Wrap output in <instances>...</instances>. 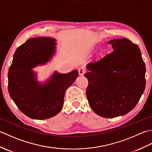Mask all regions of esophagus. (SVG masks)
I'll return each mask as SVG.
<instances>
[{
	"mask_svg": "<svg viewBox=\"0 0 152 152\" xmlns=\"http://www.w3.org/2000/svg\"><path fill=\"white\" fill-rule=\"evenodd\" d=\"M78 72H79V74L80 76H83V74H84V73L86 72V70L84 68L81 67L78 69Z\"/></svg>",
	"mask_w": 152,
	"mask_h": 152,
	"instance_id": "esophagus-1",
	"label": "esophagus"
}]
</instances>
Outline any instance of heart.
<instances>
[{
    "mask_svg": "<svg viewBox=\"0 0 152 152\" xmlns=\"http://www.w3.org/2000/svg\"><path fill=\"white\" fill-rule=\"evenodd\" d=\"M93 49H94V48H91V50H93Z\"/></svg>",
    "mask_w": 152,
    "mask_h": 152,
    "instance_id": "1",
    "label": "heart"
}]
</instances>
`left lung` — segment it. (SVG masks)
<instances>
[{"instance_id":"8db88e82","label":"left lung","mask_w":152,"mask_h":152,"mask_svg":"<svg viewBox=\"0 0 152 152\" xmlns=\"http://www.w3.org/2000/svg\"><path fill=\"white\" fill-rule=\"evenodd\" d=\"M113 51L86 66V95L93 110L103 118L124 115L133 110L146 87V66L140 50L127 38L108 42Z\"/></svg>"}]
</instances>
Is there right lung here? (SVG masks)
Listing matches in <instances>:
<instances>
[{"label":"right lung","instance_id":"add662e5","mask_svg":"<svg viewBox=\"0 0 152 152\" xmlns=\"http://www.w3.org/2000/svg\"><path fill=\"white\" fill-rule=\"evenodd\" d=\"M55 38L28 39L17 48L8 74V92L21 112L28 118L46 119L57 115L63 107L64 93L78 76L74 70L66 74L55 71L43 83L33 70L50 62L56 51Z\"/></svg>","mask_w":152,"mask_h":152}]
</instances>
